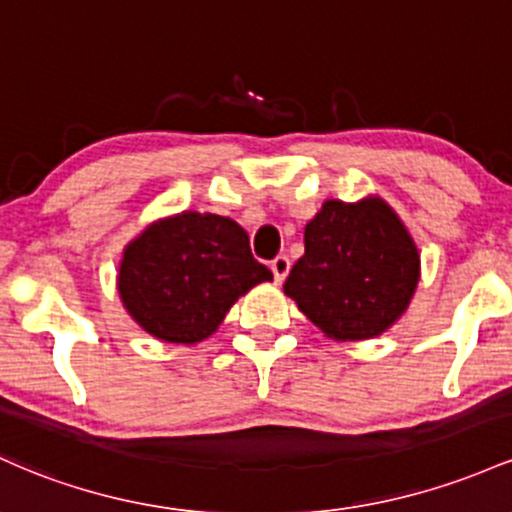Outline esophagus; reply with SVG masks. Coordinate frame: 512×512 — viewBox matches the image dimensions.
<instances>
[{"label":"esophagus","instance_id":"obj_1","mask_svg":"<svg viewBox=\"0 0 512 512\" xmlns=\"http://www.w3.org/2000/svg\"><path fill=\"white\" fill-rule=\"evenodd\" d=\"M269 267H272L274 279H277V282H284L286 274H289V269H291V260L286 255H279V257H274L272 265Z\"/></svg>","mask_w":512,"mask_h":512}]
</instances>
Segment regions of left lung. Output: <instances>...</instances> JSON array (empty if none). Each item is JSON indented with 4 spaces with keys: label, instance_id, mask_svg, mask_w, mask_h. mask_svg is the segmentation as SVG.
<instances>
[{
    "label": "left lung",
    "instance_id": "left-lung-1",
    "mask_svg": "<svg viewBox=\"0 0 512 512\" xmlns=\"http://www.w3.org/2000/svg\"><path fill=\"white\" fill-rule=\"evenodd\" d=\"M306 252L284 282L335 340H367L401 318L418 286V247L384 201H325L303 233Z\"/></svg>",
    "mask_w": 512,
    "mask_h": 512
}]
</instances>
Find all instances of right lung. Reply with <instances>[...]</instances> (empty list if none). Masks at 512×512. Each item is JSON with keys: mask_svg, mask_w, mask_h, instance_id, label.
<instances>
[{"mask_svg": "<svg viewBox=\"0 0 512 512\" xmlns=\"http://www.w3.org/2000/svg\"><path fill=\"white\" fill-rule=\"evenodd\" d=\"M269 279L238 223L184 211L153 223L126 247L119 294L150 335L194 345L216 333L238 296Z\"/></svg>", "mask_w": 512, "mask_h": 512, "instance_id": "obj_1", "label": "right lung"}]
</instances>
